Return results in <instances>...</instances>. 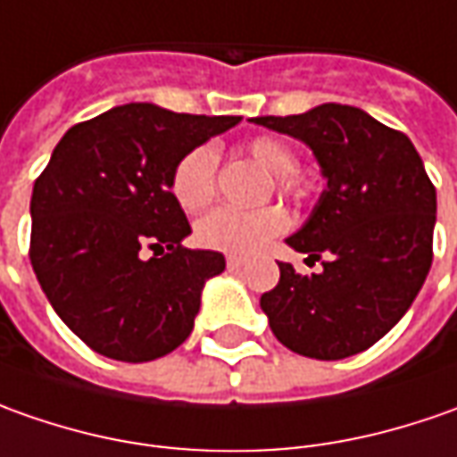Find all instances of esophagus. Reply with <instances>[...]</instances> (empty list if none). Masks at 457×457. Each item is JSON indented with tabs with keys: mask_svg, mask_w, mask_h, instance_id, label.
Masks as SVG:
<instances>
[{
	"mask_svg": "<svg viewBox=\"0 0 457 457\" xmlns=\"http://www.w3.org/2000/svg\"><path fill=\"white\" fill-rule=\"evenodd\" d=\"M243 265H245V258H240V255H228L229 270H237V268H243Z\"/></svg>",
	"mask_w": 457,
	"mask_h": 457,
	"instance_id": "obj_1",
	"label": "esophagus"
}]
</instances>
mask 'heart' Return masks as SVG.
<instances>
[{
    "label": "heart",
    "mask_w": 457,
    "mask_h": 457,
    "mask_svg": "<svg viewBox=\"0 0 457 457\" xmlns=\"http://www.w3.org/2000/svg\"><path fill=\"white\" fill-rule=\"evenodd\" d=\"M247 156H253L265 171L273 174V189L278 195H298V184L291 174L298 166V159L288 144L273 136H255L245 144ZM217 189V151L210 144L195 146L179 159L171 171V195L179 202L181 210L199 212L214 197ZM288 228V214L280 207H260L253 212H240L220 207L204 214L195 228V237L207 250L232 253V255H250L258 253L276 235Z\"/></svg>",
    "instance_id": "b5f03b06"
}]
</instances>
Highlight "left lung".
I'll return each mask as SVG.
<instances>
[{"instance_id": "1", "label": "left lung", "mask_w": 457, "mask_h": 457, "mask_svg": "<svg viewBox=\"0 0 457 457\" xmlns=\"http://www.w3.org/2000/svg\"><path fill=\"white\" fill-rule=\"evenodd\" d=\"M253 120L306 141L328 179L288 237L323 270L303 276L278 262V286L260 295L270 331L308 359L367 352L412 306L433 265L435 184L407 136L354 105Z\"/></svg>"}]
</instances>
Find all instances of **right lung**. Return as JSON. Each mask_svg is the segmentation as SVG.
<instances>
[{
    "label": "right lung",
    "instance_id": "obj_1",
    "mask_svg": "<svg viewBox=\"0 0 457 457\" xmlns=\"http://www.w3.org/2000/svg\"><path fill=\"white\" fill-rule=\"evenodd\" d=\"M237 120L129 103L60 138L32 189L29 260L57 316L93 352L138 364L192 334L202 286L225 258L181 245L192 228L171 171Z\"/></svg>",
    "mask_w": 457,
    "mask_h": 457
}]
</instances>
